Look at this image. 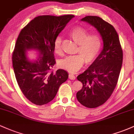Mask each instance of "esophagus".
Returning <instances> with one entry per match:
<instances>
[{"mask_svg": "<svg viewBox=\"0 0 134 134\" xmlns=\"http://www.w3.org/2000/svg\"><path fill=\"white\" fill-rule=\"evenodd\" d=\"M69 78L70 79H72V80H74V79H76V76H75L73 74L70 73V74H69Z\"/></svg>", "mask_w": 134, "mask_h": 134, "instance_id": "obj_1", "label": "esophagus"}]
</instances>
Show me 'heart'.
<instances>
[{
  "mask_svg": "<svg viewBox=\"0 0 134 134\" xmlns=\"http://www.w3.org/2000/svg\"><path fill=\"white\" fill-rule=\"evenodd\" d=\"M73 41L78 44L77 55L67 57L59 62L60 67L70 72H76L83 67L85 60L86 63H92L97 58L102 47V39L98 34H89L88 30L83 26H75L69 32ZM54 50L61 55L62 38L58 36L54 42Z\"/></svg>",
  "mask_w": 134,
  "mask_h": 134,
  "instance_id": "1",
  "label": "heart"
}]
</instances>
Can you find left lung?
I'll return each mask as SVG.
<instances>
[{
  "label": "left lung",
  "mask_w": 134,
  "mask_h": 134,
  "mask_svg": "<svg viewBox=\"0 0 134 134\" xmlns=\"http://www.w3.org/2000/svg\"><path fill=\"white\" fill-rule=\"evenodd\" d=\"M95 27L103 40V49L92 64L77 79L83 83L76 97L82 105L95 108L102 105L116 86L122 63L123 50L114 26L95 16L81 19Z\"/></svg>",
  "instance_id": "8db88e82"
}]
</instances>
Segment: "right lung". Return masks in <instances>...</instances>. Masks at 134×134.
Segmentation results:
<instances>
[{
	"label": "right lung",
	"instance_id": "1",
	"mask_svg": "<svg viewBox=\"0 0 134 134\" xmlns=\"http://www.w3.org/2000/svg\"><path fill=\"white\" fill-rule=\"evenodd\" d=\"M74 16H39L21 30L13 53L14 74L22 93L29 101L38 105L51 102L60 86L68 79L63 69L53 72L54 42L67 23ZM36 49L40 52L38 60L30 62L26 52Z\"/></svg>",
	"mask_w": 134,
	"mask_h": 134
}]
</instances>
